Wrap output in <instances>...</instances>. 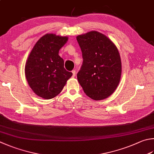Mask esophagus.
Instances as JSON below:
<instances>
[{"label": "esophagus", "mask_w": 154, "mask_h": 154, "mask_svg": "<svg viewBox=\"0 0 154 154\" xmlns=\"http://www.w3.org/2000/svg\"><path fill=\"white\" fill-rule=\"evenodd\" d=\"M72 77H74L76 76V70H72Z\"/></svg>", "instance_id": "1"}]
</instances>
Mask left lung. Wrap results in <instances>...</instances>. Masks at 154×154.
<instances>
[{"mask_svg": "<svg viewBox=\"0 0 154 154\" xmlns=\"http://www.w3.org/2000/svg\"><path fill=\"white\" fill-rule=\"evenodd\" d=\"M82 55V65L77 78L84 92L95 100L111 95L121 76V61L117 47L97 31L76 37Z\"/></svg>", "mask_w": 154, "mask_h": 154, "instance_id": "1", "label": "left lung"}]
</instances>
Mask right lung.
<instances>
[{
	"label": "right lung",
	"instance_id": "1",
	"mask_svg": "<svg viewBox=\"0 0 154 154\" xmlns=\"http://www.w3.org/2000/svg\"><path fill=\"white\" fill-rule=\"evenodd\" d=\"M67 37L46 34L32 49L25 64V72L29 85L39 97L51 99L60 94L72 73L63 67L59 55Z\"/></svg>",
	"mask_w": 154,
	"mask_h": 154
}]
</instances>
